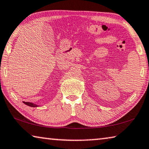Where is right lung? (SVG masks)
<instances>
[{
  "label": "right lung",
  "mask_w": 149,
  "mask_h": 149,
  "mask_svg": "<svg viewBox=\"0 0 149 149\" xmlns=\"http://www.w3.org/2000/svg\"><path fill=\"white\" fill-rule=\"evenodd\" d=\"M25 104H26L27 106H29V107H40V105L38 104H34V103L33 102H23Z\"/></svg>",
  "instance_id": "obj_1"
}]
</instances>
